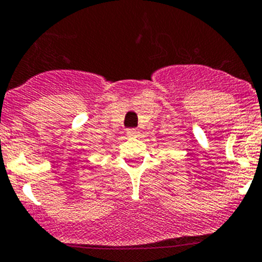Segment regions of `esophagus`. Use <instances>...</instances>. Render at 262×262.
Wrapping results in <instances>:
<instances>
[{
	"mask_svg": "<svg viewBox=\"0 0 262 262\" xmlns=\"http://www.w3.org/2000/svg\"><path fill=\"white\" fill-rule=\"evenodd\" d=\"M126 134H128L129 138H136V137H138V129H129V130H126Z\"/></svg>",
	"mask_w": 262,
	"mask_h": 262,
	"instance_id": "1",
	"label": "esophagus"
}]
</instances>
